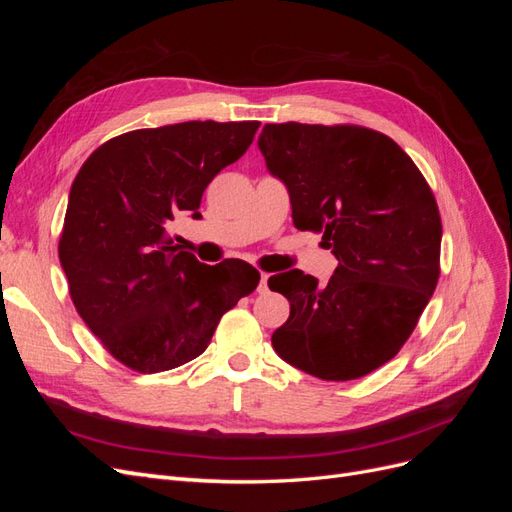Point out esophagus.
Listing matches in <instances>:
<instances>
[{"mask_svg": "<svg viewBox=\"0 0 512 512\" xmlns=\"http://www.w3.org/2000/svg\"><path fill=\"white\" fill-rule=\"evenodd\" d=\"M267 282H269V273H260V284H258V292H267Z\"/></svg>", "mask_w": 512, "mask_h": 512, "instance_id": "esophagus-1", "label": "esophagus"}]
</instances>
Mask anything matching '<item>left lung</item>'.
<instances>
[{"mask_svg": "<svg viewBox=\"0 0 512 512\" xmlns=\"http://www.w3.org/2000/svg\"><path fill=\"white\" fill-rule=\"evenodd\" d=\"M258 149L286 185L294 226L322 232L339 260L327 286L299 269L269 277L290 301L273 348L320 380L367 376L406 344L436 290V198L408 153L369 128L267 123Z\"/></svg>", "mask_w": 512, "mask_h": 512, "instance_id": "1", "label": "left lung"}]
</instances>
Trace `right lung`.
<instances>
[{
  "label": "right lung",
  "mask_w": 512,
  "mask_h": 512,
  "mask_svg": "<svg viewBox=\"0 0 512 512\" xmlns=\"http://www.w3.org/2000/svg\"><path fill=\"white\" fill-rule=\"evenodd\" d=\"M258 121H185L98 147L76 175L59 262L76 312L119 363L175 369L209 346L220 318L260 273L243 260L203 265L166 237L177 215L200 220L211 179L252 145Z\"/></svg>",
  "instance_id": "obj_1"
}]
</instances>
